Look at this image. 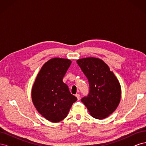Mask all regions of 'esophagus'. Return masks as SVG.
I'll return each mask as SVG.
<instances>
[{
	"label": "esophagus",
	"instance_id": "obj_1",
	"mask_svg": "<svg viewBox=\"0 0 146 146\" xmlns=\"http://www.w3.org/2000/svg\"><path fill=\"white\" fill-rule=\"evenodd\" d=\"M76 96L77 97V98L78 100H80V94H76Z\"/></svg>",
	"mask_w": 146,
	"mask_h": 146
}]
</instances>
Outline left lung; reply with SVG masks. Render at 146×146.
Instances as JSON below:
<instances>
[{"instance_id": "left-lung-1", "label": "left lung", "mask_w": 146, "mask_h": 146, "mask_svg": "<svg viewBox=\"0 0 146 146\" xmlns=\"http://www.w3.org/2000/svg\"><path fill=\"white\" fill-rule=\"evenodd\" d=\"M77 63L90 85L89 94L81 101L92 117L98 119L106 118L115 111L120 102V83L103 60L88 57L78 60Z\"/></svg>"}]
</instances>
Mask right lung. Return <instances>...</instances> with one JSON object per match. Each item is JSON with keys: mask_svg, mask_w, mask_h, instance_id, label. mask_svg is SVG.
<instances>
[{"mask_svg": "<svg viewBox=\"0 0 146 146\" xmlns=\"http://www.w3.org/2000/svg\"><path fill=\"white\" fill-rule=\"evenodd\" d=\"M71 64L68 59L47 61L39 72L32 87V99L37 111L47 120L58 122L66 116L77 100L63 78Z\"/></svg>", "mask_w": 146, "mask_h": 146, "instance_id": "right-lung-1", "label": "right lung"}]
</instances>
